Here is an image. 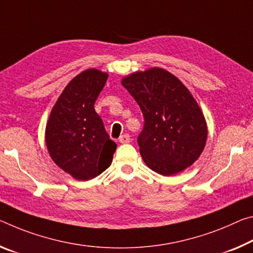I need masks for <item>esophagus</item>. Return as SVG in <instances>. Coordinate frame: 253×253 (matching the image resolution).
<instances>
[{"instance_id": "obj_1", "label": "esophagus", "mask_w": 253, "mask_h": 253, "mask_svg": "<svg viewBox=\"0 0 253 253\" xmlns=\"http://www.w3.org/2000/svg\"><path fill=\"white\" fill-rule=\"evenodd\" d=\"M130 141H131V138H130V136L128 135V134H124V135H122L119 137V142L122 143V144H127V143H130Z\"/></svg>"}]
</instances>
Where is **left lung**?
<instances>
[{
	"label": "left lung",
	"instance_id": "obj_1",
	"mask_svg": "<svg viewBox=\"0 0 253 253\" xmlns=\"http://www.w3.org/2000/svg\"><path fill=\"white\" fill-rule=\"evenodd\" d=\"M122 84L144 116L137 143L146 166L162 175L190 167L205 147L207 125L189 90L159 67L128 75Z\"/></svg>",
	"mask_w": 253,
	"mask_h": 253
}]
</instances>
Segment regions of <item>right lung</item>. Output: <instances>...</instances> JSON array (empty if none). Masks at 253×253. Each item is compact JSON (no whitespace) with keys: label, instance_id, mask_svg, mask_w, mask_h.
<instances>
[{"label":"right lung","instance_id":"right-lung-1","mask_svg":"<svg viewBox=\"0 0 253 253\" xmlns=\"http://www.w3.org/2000/svg\"><path fill=\"white\" fill-rule=\"evenodd\" d=\"M108 74L90 69L67 84L46 126L50 158L76 180H90L110 167L117 145L109 138L94 102Z\"/></svg>","mask_w":253,"mask_h":253}]
</instances>
